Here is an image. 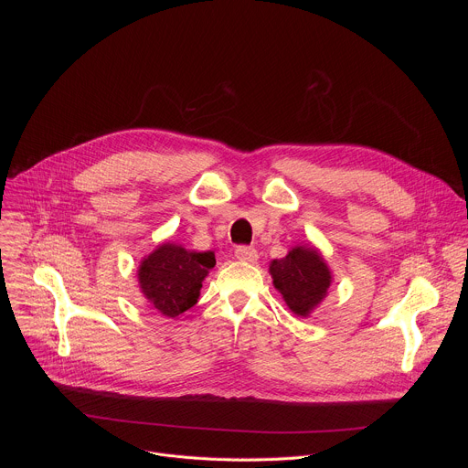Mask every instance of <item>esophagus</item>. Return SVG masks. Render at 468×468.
<instances>
[{
    "instance_id": "obj_1",
    "label": "esophagus",
    "mask_w": 468,
    "mask_h": 468,
    "mask_svg": "<svg viewBox=\"0 0 468 468\" xmlns=\"http://www.w3.org/2000/svg\"><path fill=\"white\" fill-rule=\"evenodd\" d=\"M235 257L240 261H246V262H255L257 251H255V248H250V246H239L235 250Z\"/></svg>"
}]
</instances>
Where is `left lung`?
<instances>
[{
	"instance_id": "obj_1",
	"label": "left lung",
	"mask_w": 468,
	"mask_h": 468,
	"mask_svg": "<svg viewBox=\"0 0 468 468\" xmlns=\"http://www.w3.org/2000/svg\"><path fill=\"white\" fill-rule=\"evenodd\" d=\"M269 272L287 307L302 318L311 316L333 283L331 269L313 244L292 246L285 257L271 261Z\"/></svg>"
}]
</instances>
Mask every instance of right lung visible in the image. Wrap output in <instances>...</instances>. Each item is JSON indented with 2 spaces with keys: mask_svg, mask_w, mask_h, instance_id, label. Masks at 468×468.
Wrapping results in <instances>:
<instances>
[{
  "mask_svg": "<svg viewBox=\"0 0 468 468\" xmlns=\"http://www.w3.org/2000/svg\"><path fill=\"white\" fill-rule=\"evenodd\" d=\"M215 262L213 251H194L166 240L143 257L139 289L159 314L176 318L197 303L199 289Z\"/></svg>",
  "mask_w": 468,
  "mask_h": 468,
  "instance_id": "add662e5",
  "label": "right lung"
}]
</instances>
